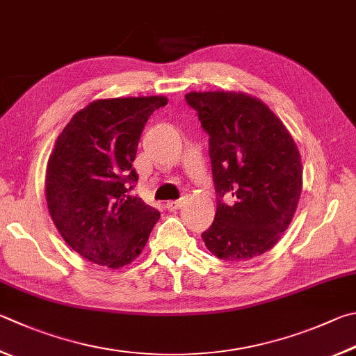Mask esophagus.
I'll use <instances>...</instances> for the list:
<instances>
[{"instance_id":"obj_1","label":"esophagus","mask_w":356,"mask_h":356,"mask_svg":"<svg viewBox=\"0 0 356 356\" xmlns=\"http://www.w3.org/2000/svg\"><path fill=\"white\" fill-rule=\"evenodd\" d=\"M180 205H182V199H176V200H168V202H166V209L170 210V211H174V210H177Z\"/></svg>"}]
</instances>
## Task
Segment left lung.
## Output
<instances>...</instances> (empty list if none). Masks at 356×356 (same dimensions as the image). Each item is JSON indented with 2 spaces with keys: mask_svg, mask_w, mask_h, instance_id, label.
Here are the masks:
<instances>
[{
  "mask_svg": "<svg viewBox=\"0 0 356 356\" xmlns=\"http://www.w3.org/2000/svg\"><path fill=\"white\" fill-rule=\"evenodd\" d=\"M185 99L210 137L218 195L215 221L202 240L221 260H252L274 248L294 216L302 193L299 149L280 118L254 96L191 92Z\"/></svg>",
  "mask_w": 356,
  "mask_h": 356,
  "instance_id": "8db88e82",
  "label": "left lung"
}]
</instances>
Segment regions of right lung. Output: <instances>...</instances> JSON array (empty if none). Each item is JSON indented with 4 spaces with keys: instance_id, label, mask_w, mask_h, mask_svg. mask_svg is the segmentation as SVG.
I'll return each mask as SVG.
<instances>
[{
    "instance_id": "add662e5",
    "label": "right lung",
    "mask_w": 356,
    "mask_h": 356,
    "mask_svg": "<svg viewBox=\"0 0 356 356\" xmlns=\"http://www.w3.org/2000/svg\"><path fill=\"white\" fill-rule=\"evenodd\" d=\"M165 96L99 99L77 112L57 137L44 190L49 215L71 249L99 266L132 263L160 213L131 190L140 135Z\"/></svg>"
}]
</instances>
